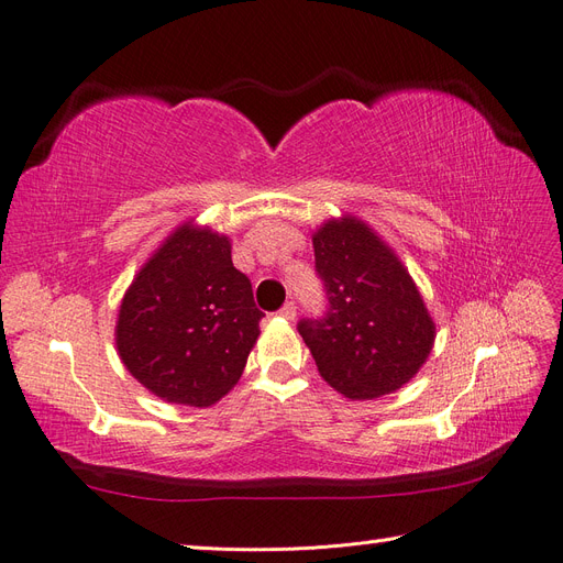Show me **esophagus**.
Masks as SVG:
<instances>
[{"label": "esophagus", "mask_w": 563, "mask_h": 563, "mask_svg": "<svg viewBox=\"0 0 563 563\" xmlns=\"http://www.w3.org/2000/svg\"><path fill=\"white\" fill-rule=\"evenodd\" d=\"M277 314H279V317H284V319H294V317H296V302H291V300L284 302Z\"/></svg>", "instance_id": "esophagus-1"}]
</instances>
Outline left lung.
Wrapping results in <instances>:
<instances>
[{
  "mask_svg": "<svg viewBox=\"0 0 563 563\" xmlns=\"http://www.w3.org/2000/svg\"><path fill=\"white\" fill-rule=\"evenodd\" d=\"M327 312L298 321L321 378L350 399H376L411 380L434 345V323L411 275L362 220L314 234Z\"/></svg>",
  "mask_w": 563,
  "mask_h": 563,
  "instance_id": "1",
  "label": "left lung"
}]
</instances>
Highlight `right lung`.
Wrapping results in <instances>:
<instances>
[{"instance_id": "right-lung-1", "label": "right lung", "mask_w": 563, "mask_h": 563, "mask_svg": "<svg viewBox=\"0 0 563 563\" xmlns=\"http://www.w3.org/2000/svg\"><path fill=\"white\" fill-rule=\"evenodd\" d=\"M263 317L228 236L183 225L126 291L117 350L157 397L211 406L240 380Z\"/></svg>"}]
</instances>
